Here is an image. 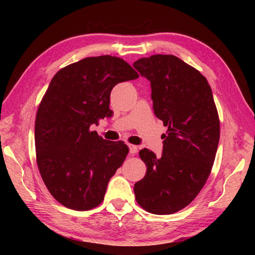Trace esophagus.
I'll return each instance as SVG.
<instances>
[{"mask_svg": "<svg viewBox=\"0 0 255 255\" xmlns=\"http://www.w3.org/2000/svg\"><path fill=\"white\" fill-rule=\"evenodd\" d=\"M128 147H129V152H130L131 154H136V153H137V151H138V147H137V145H134V144H128Z\"/></svg>", "mask_w": 255, "mask_h": 255, "instance_id": "1", "label": "esophagus"}]
</instances>
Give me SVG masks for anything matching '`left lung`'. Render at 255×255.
I'll list each match as a JSON object with an SVG mask.
<instances>
[{
  "label": "left lung",
  "instance_id": "1",
  "mask_svg": "<svg viewBox=\"0 0 255 255\" xmlns=\"http://www.w3.org/2000/svg\"><path fill=\"white\" fill-rule=\"evenodd\" d=\"M150 81L154 115L167 127L160 158L139 151L147 173L134 184L137 203L148 213L170 215L185 208L202 191L213 169L220 122L208 81L173 55L133 62Z\"/></svg>",
  "mask_w": 255,
  "mask_h": 255
}]
</instances>
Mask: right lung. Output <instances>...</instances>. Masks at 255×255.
<instances>
[{"label":"right lung","mask_w":255,"mask_h":255,"mask_svg":"<svg viewBox=\"0 0 255 255\" xmlns=\"http://www.w3.org/2000/svg\"><path fill=\"white\" fill-rule=\"evenodd\" d=\"M137 78L130 64L108 55L84 58L52 78L36 114V161L48 191L64 207L85 211L104 200L129 148L90 126L112 116L114 86Z\"/></svg>","instance_id":"add662e5"}]
</instances>
